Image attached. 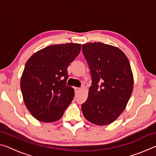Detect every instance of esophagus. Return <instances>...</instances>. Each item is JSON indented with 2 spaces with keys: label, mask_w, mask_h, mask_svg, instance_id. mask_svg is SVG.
<instances>
[{
  "label": "esophagus",
  "mask_w": 156,
  "mask_h": 156,
  "mask_svg": "<svg viewBox=\"0 0 156 156\" xmlns=\"http://www.w3.org/2000/svg\"><path fill=\"white\" fill-rule=\"evenodd\" d=\"M80 91V88H78V87H74V91H75V94H77L79 93V91Z\"/></svg>",
  "instance_id": "esophagus-1"
}]
</instances>
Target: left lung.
<instances>
[{"mask_svg": "<svg viewBox=\"0 0 156 156\" xmlns=\"http://www.w3.org/2000/svg\"><path fill=\"white\" fill-rule=\"evenodd\" d=\"M91 76L88 98L82 104L84 118L98 125L113 122L125 110L133 87L130 63L118 47L102 43L83 44Z\"/></svg>", "mask_w": 156, "mask_h": 156, "instance_id": "1", "label": "left lung"}]
</instances>
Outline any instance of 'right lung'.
Returning <instances> with one entry per match:
<instances>
[{
  "label": "right lung",
  "instance_id": "add662e5",
  "mask_svg": "<svg viewBox=\"0 0 156 156\" xmlns=\"http://www.w3.org/2000/svg\"><path fill=\"white\" fill-rule=\"evenodd\" d=\"M81 49V44H52L35 53L27 61L20 79L26 107L41 122L59 120L74 97L67 85V67Z\"/></svg>",
  "mask_w": 156,
  "mask_h": 156
}]
</instances>
